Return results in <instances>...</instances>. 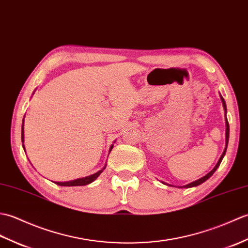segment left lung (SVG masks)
I'll list each match as a JSON object with an SVG mask.
<instances>
[{
  "label": "left lung",
  "instance_id": "obj_1",
  "mask_svg": "<svg viewBox=\"0 0 248 248\" xmlns=\"http://www.w3.org/2000/svg\"><path fill=\"white\" fill-rule=\"evenodd\" d=\"M221 100H222V103H223V107H224V110H225V117H226V112H227L226 103H225V100H224V98H223V96H222V95H221ZM225 121H226V147H225V150H224V152H223V154H222V156L219 157L218 161H217V166L214 167V168H213V169L210 170V172H209L207 175L203 176V177H202V178H200V179H197V180L193 181V183H191V184H189V185H186V186H184L183 188H192V186H200L201 184L205 183V181H206L208 178H210V177H211V176L213 175V173L216 172L217 169L219 167V164H221V162H222V160H223V158H224V156H225V154H226L227 145H228V140H229V123H228V120H227V118L225 119ZM162 184L166 185V183H162ZM180 188H181V186H180Z\"/></svg>",
  "mask_w": 248,
  "mask_h": 248
}]
</instances>
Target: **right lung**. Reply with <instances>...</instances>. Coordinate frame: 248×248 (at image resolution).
<instances>
[{
	"label": "right lung",
	"instance_id": "right-lung-1",
	"mask_svg": "<svg viewBox=\"0 0 248 248\" xmlns=\"http://www.w3.org/2000/svg\"><path fill=\"white\" fill-rule=\"evenodd\" d=\"M23 123H24V119H23ZM23 123H22V130H21V139H22V146L24 148V152H25V147H24V127H23ZM113 145L110 146V150L109 152H111ZM106 168V166L104 167V169ZM104 169H102L101 170H98L95 174H92L90 176H87V177L84 178H78V179H75V180H71V181H65V183H60V181H55V184L58 185V186H86V185H89L91 184L92 181H94L98 176L101 175V173L104 170Z\"/></svg>",
	"mask_w": 248,
	"mask_h": 248
}]
</instances>
